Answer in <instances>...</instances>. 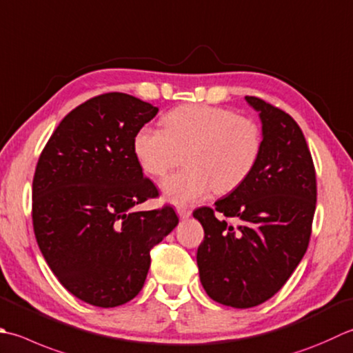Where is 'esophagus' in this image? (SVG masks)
I'll list each match as a JSON object with an SVG mask.
<instances>
[{
	"label": "esophagus",
	"mask_w": 353,
	"mask_h": 353,
	"mask_svg": "<svg viewBox=\"0 0 353 353\" xmlns=\"http://www.w3.org/2000/svg\"><path fill=\"white\" fill-rule=\"evenodd\" d=\"M176 211H177V214H179V217L183 219V220L188 219V217L191 216V211L186 210V208H177Z\"/></svg>",
	"instance_id": "esophagus-1"
}]
</instances>
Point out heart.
<instances>
[{
	"mask_svg": "<svg viewBox=\"0 0 353 353\" xmlns=\"http://www.w3.org/2000/svg\"><path fill=\"white\" fill-rule=\"evenodd\" d=\"M165 130L145 125L133 141L134 154L145 172L162 177L176 167L186 150V168L162 183L168 202L194 203L214 190H236L257 165L261 151L260 127L230 108L186 103L163 116Z\"/></svg>",
	"mask_w": 353,
	"mask_h": 353,
	"instance_id": "b5f03b06",
	"label": "heart"
}]
</instances>
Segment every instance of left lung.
<instances>
[{
  "instance_id": "8db88e82",
  "label": "left lung",
  "mask_w": 353,
  "mask_h": 353,
  "mask_svg": "<svg viewBox=\"0 0 353 353\" xmlns=\"http://www.w3.org/2000/svg\"><path fill=\"white\" fill-rule=\"evenodd\" d=\"M245 99L261 119L257 165L214 208L192 212L205 231L197 250L202 286L214 301L237 309L261 305L291 277L307 250L316 205L315 167L299 123L263 99Z\"/></svg>"
}]
</instances>
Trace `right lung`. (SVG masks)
<instances>
[{"label":"right lung","instance_id":"obj_1","mask_svg":"<svg viewBox=\"0 0 353 353\" xmlns=\"http://www.w3.org/2000/svg\"><path fill=\"white\" fill-rule=\"evenodd\" d=\"M159 108L125 93H105L72 110L41 153L32 220L47 265L88 305L133 300L147 279L150 251L179 223L170 205L133 206L159 196L133 150L137 131Z\"/></svg>","mask_w":353,"mask_h":353}]
</instances>
